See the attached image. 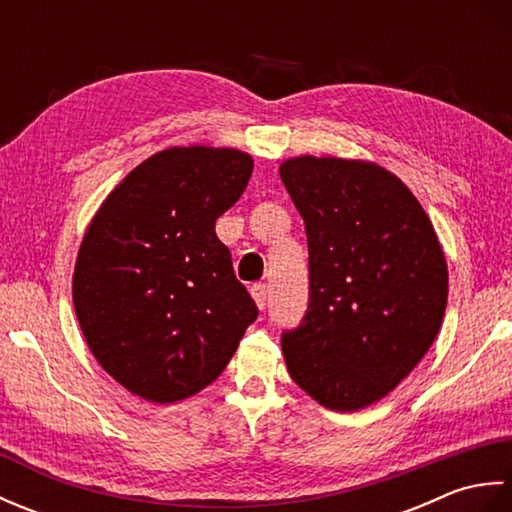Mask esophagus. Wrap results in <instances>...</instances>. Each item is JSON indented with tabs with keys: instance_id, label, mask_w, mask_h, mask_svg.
Masks as SVG:
<instances>
[{
	"instance_id": "obj_1",
	"label": "esophagus",
	"mask_w": 512,
	"mask_h": 512,
	"mask_svg": "<svg viewBox=\"0 0 512 512\" xmlns=\"http://www.w3.org/2000/svg\"><path fill=\"white\" fill-rule=\"evenodd\" d=\"M250 295H253L257 306L262 310L268 306V286L266 284H255L253 288H250Z\"/></svg>"
}]
</instances>
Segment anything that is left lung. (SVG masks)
Returning <instances> with one entry per match:
<instances>
[{
	"label": "left lung",
	"instance_id": "left-lung-1",
	"mask_svg": "<svg viewBox=\"0 0 512 512\" xmlns=\"http://www.w3.org/2000/svg\"><path fill=\"white\" fill-rule=\"evenodd\" d=\"M308 235V310L284 330L292 380L334 411L387 396L436 341L449 273L436 231L394 173L301 156L279 169Z\"/></svg>",
	"mask_w": 512,
	"mask_h": 512
}]
</instances>
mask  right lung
<instances>
[{
    "instance_id": "obj_1",
    "label": "right lung",
    "mask_w": 512,
    "mask_h": 512,
    "mask_svg": "<svg viewBox=\"0 0 512 512\" xmlns=\"http://www.w3.org/2000/svg\"><path fill=\"white\" fill-rule=\"evenodd\" d=\"M250 173L237 149H165L118 184L85 233L76 319L96 361L132 394L162 405L198 394L257 319L215 235Z\"/></svg>"
}]
</instances>
